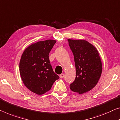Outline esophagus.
<instances>
[{"instance_id":"esophagus-1","label":"esophagus","mask_w":120,"mask_h":120,"mask_svg":"<svg viewBox=\"0 0 120 120\" xmlns=\"http://www.w3.org/2000/svg\"><path fill=\"white\" fill-rule=\"evenodd\" d=\"M64 76H65V75H64V74H60V78H61V79H62V78H63L64 77Z\"/></svg>"}]
</instances>
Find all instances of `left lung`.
Masks as SVG:
<instances>
[{
    "label": "left lung",
    "mask_w": 120,
    "mask_h": 120,
    "mask_svg": "<svg viewBox=\"0 0 120 120\" xmlns=\"http://www.w3.org/2000/svg\"><path fill=\"white\" fill-rule=\"evenodd\" d=\"M67 40L76 68V78L70 85V89L80 94L85 93L95 86L101 76L102 65L99 51L86 40Z\"/></svg>",
    "instance_id": "8db88e82"
}]
</instances>
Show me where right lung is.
<instances>
[{
	"label": "right lung",
	"mask_w": 120,
	"mask_h": 120,
	"mask_svg": "<svg viewBox=\"0 0 120 120\" xmlns=\"http://www.w3.org/2000/svg\"><path fill=\"white\" fill-rule=\"evenodd\" d=\"M56 42L49 39L33 43L25 49L21 55L19 63L21 80L34 93H46L59 78L53 71L49 59V53Z\"/></svg>",
	"instance_id": "add662e5"
}]
</instances>
